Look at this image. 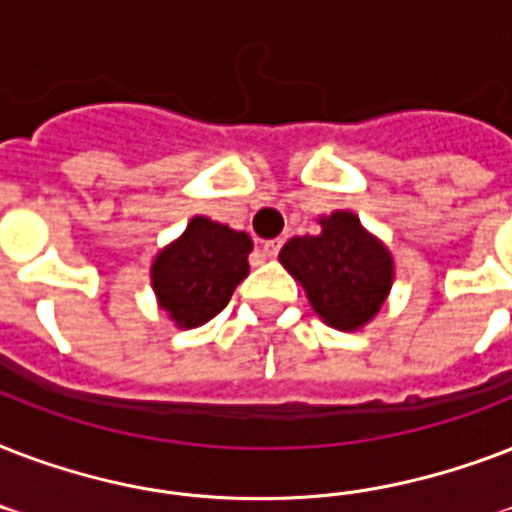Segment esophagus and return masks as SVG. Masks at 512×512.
<instances>
[{"label": "esophagus", "mask_w": 512, "mask_h": 512, "mask_svg": "<svg viewBox=\"0 0 512 512\" xmlns=\"http://www.w3.org/2000/svg\"><path fill=\"white\" fill-rule=\"evenodd\" d=\"M279 249H281V239H271V241H265V244H263L265 257H276V255H279Z\"/></svg>", "instance_id": "obj_1"}]
</instances>
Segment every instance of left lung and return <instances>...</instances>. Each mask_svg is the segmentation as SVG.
<instances>
[{
    "instance_id": "left-lung-1",
    "label": "left lung",
    "mask_w": 512,
    "mask_h": 512,
    "mask_svg": "<svg viewBox=\"0 0 512 512\" xmlns=\"http://www.w3.org/2000/svg\"><path fill=\"white\" fill-rule=\"evenodd\" d=\"M319 236H295L281 265L303 284L324 324L353 332L377 316L393 284V257L353 212L321 217Z\"/></svg>"
}]
</instances>
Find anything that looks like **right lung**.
<instances>
[{"label": "right lung", "instance_id": "right-lung-1", "mask_svg": "<svg viewBox=\"0 0 512 512\" xmlns=\"http://www.w3.org/2000/svg\"><path fill=\"white\" fill-rule=\"evenodd\" d=\"M252 239L244 231L193 217L183 236L156 255L151 284L159 305L180 329L215 319L231 300L233 289L247 279Z\"/></svg>", "mask_w": 512, "mask_h": 512}]
</instances>
